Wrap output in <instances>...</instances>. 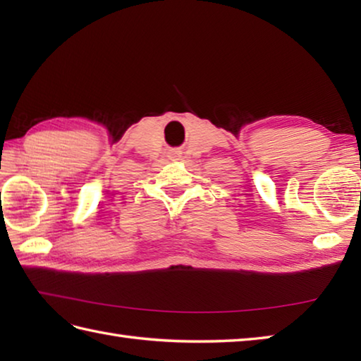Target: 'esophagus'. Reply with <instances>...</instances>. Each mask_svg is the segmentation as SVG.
I'll return each instance as SVG.
<instances>
[{
	"label": "esophagus",
	"instance_id": "1",
	"mask_svg": "<svg viewBox=\"0 0 361 361\" xmlns=\"http://www.w3.org/2000/svg\"><path fill=\"white\" fill-rule=\"evenodd\" d=\"M173 157H176V158H178V157H180V153H173Z\"/></svg>",
	"mask_w": 361,
	"mask_h": 361
}]
</instances>
